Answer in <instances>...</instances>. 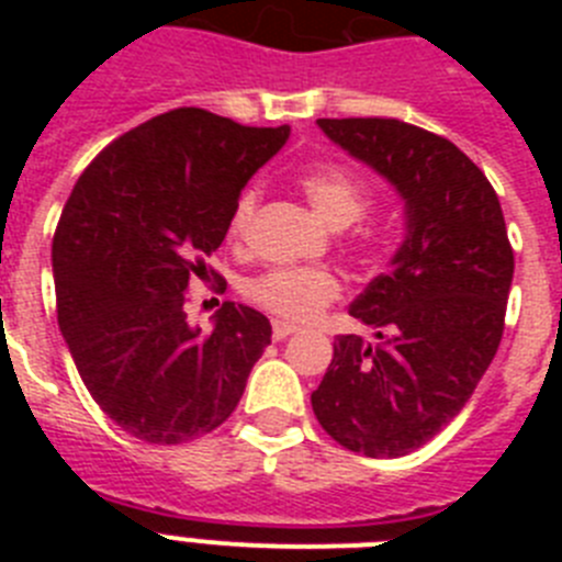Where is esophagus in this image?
Instances as JSON below:
<instances>
[{
  "instance_id": "esophagus-1",
  "label": "esophagus",
  "mask_w": 562,
  "mask_h": 562,
  "mask_svg": "<svg viewBox=\"0 0 562 562\" xmlns=\"http://www.w3.org/2000/svg\"><path fill=\"white\" fill-rule=\"evenodd\" d=\"M297 326L286 324V321H272V340H286L290 335H295Z\"/></svg>"
}]
</instances>
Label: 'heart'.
Returning <instances> with one entry per match:
<instances>
[{
	"mask_svg": "<svg viewBox=\"0 0 562 562\" xmlns=\"http://www.w3.org/2000/svg\"><path fill=\"white\" fill-rule=\"evenodd\" d=\"M297 186L306 193L317 216L331 227H349L366 211V188L355 173L337 166H312L297 173ZM258 205V191L247 188L238 193L231 211L227 233L231 238H241L250 231L252 213ZM340 278L326 267H272L261 276L250 278L245 295L258 310L270 312L284 321H312L331 301L340 297Z\"/></svg>",
	"mask_w": 562,
	"mask_h": 562,
	"instance_id": "obj_1",
	"label": "heart"
}]
</instances>
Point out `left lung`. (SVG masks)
I'll return each instance as SVG.
<instances>
[{"label": "left lung", "mask_w": 562, "mask_h": 562, "mask_svg": "<svg viewBox=\"0 0 562 562\" xmlns=\"http://www.w3.org/2000/svg\"><path fill=\"white\" fill-rule=\"evenodd\" d=\"M317 126L394 186L405 238L389 272L349 306L374 340L335 337L312 411L342 448L396 459L459 416L490 369L515 256L493 186L450 140L394 117H321Z\"/></svg>", "instance_id": "left-lung-1"}]
</instances>
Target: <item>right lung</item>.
Segmentation results:
<instances>
[{"label": "right lung", "mask_w": 562, "mask_h": 562, "mask_svg": "<svg viewBox=\"0 0 562 562\" xmlns=\"http://www.w3.org/2000/svg\"><path fill=\"white\" fill-rule=\"evenodd\" d=\"M290 140L205 109L140 123L81 173L53 238L58 326L83 385L134 439L182 445L236 411L272 326L225 301L211 331L186 290L207 278L238 193Z\"/></svg>", "instance_id": "1"}]
</instances>
